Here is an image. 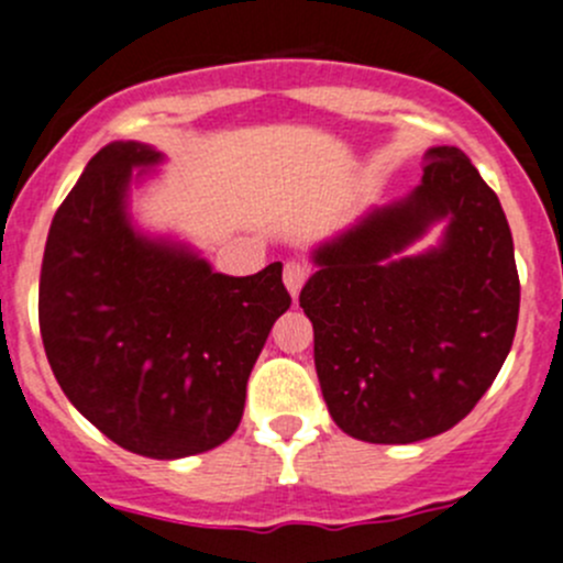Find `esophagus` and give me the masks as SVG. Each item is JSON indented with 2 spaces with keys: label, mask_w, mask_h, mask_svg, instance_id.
<instances>
[{
  "label": "esophagus",
  "mask_w": 563,
  "mask_h": 563,
  "mask_svg": "<svg viewBox=\"0 0 563 563\" xmlns=\"http://www.w3.org/2000/svg\"><path fill=\"white\" fill-rule=\"evenodd\" d=\"M308 275H310V269H308V264H302V261H288L286 269H283V283H286L288 294H291L294 299H297L299 288L305 286Z\"/></svg>",
  "instance_id": "34e87169"
}]
</instances>
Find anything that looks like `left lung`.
<instances>
[{
	"label": "left lung",
	"mask_w": 563,
	"mask_h": 563,
	"mask_svg": "<svg viewBox=\"0 0 563 563\" xmlns=\"http://www.w3.org/2000/svg\"><path fill=\"white\" fill-rule=\"evenodd\" d=\"M434 224L441 242L407 256ZM310 258L299 308L338 429L407 445L456 427L498 376L520 313L509 222L471 159L429 148L407 198L371 209Z\"/></svg>",
	"instance_id": "left-lung-1"
}]
</instances>
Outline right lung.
Instances as JSON below:
<instances>
[{
  "instance_id": "obj_1",
  "label": "right lung",
  "mask_w": 563,
  "mask_h": 563,
  "mask_svg": "<svg viewBox=\"0 0 563 563\" xmlns=\"http://www.w3.org/2000/svg\"><path fill=\"white\" fill-rule=\"evenodd\" d=\"M165 156L109 143L54 214L37 319L68 401L112 443L184 460L236 432L247 379L291 305L283 264L231 277L170 236L131 220V184Z\"/></svg>"
}]
</instances>
